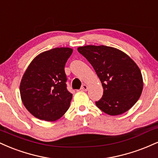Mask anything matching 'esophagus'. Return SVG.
<instances>
[{
  "label": "esophagus",
  "mask_w": 158,
  "mask_h": 158,
  "mask_svg": "<svg viewBox=\"0 0 158 158\" xmlns=\"http://www.w3.org/2000/svg\"><path fill=\"white\" fill-rule=\"evenodd\" d=\"M88 89V86L87 85H83L81 87V90H83V91H86Z\"/></svg>",
  "instance_id": "obj_1"
}]
</instances>
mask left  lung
Instances as JSON below:
<instances>
[{"label": "left lung", "instance_id": "1", "mask_svg": "<svg viewBox=\"0 0 158 158\" xmlns=\"http://www.w3.org/2000/svg\"><path fill=\"white\" fill-rule=\"evenodd\" d=\"M93 66L103 88L102 97L96 102L107 114L117 116L131 108L140 97L143 81L140 70L127 54L111 47L78 48Z\"/></svg>", "mask_w": 158, "mask_h": 158}]
</instances>
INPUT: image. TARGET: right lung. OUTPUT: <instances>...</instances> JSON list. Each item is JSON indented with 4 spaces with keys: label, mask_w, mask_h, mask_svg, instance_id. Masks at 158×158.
Masks as SVG:
<instances>
[{
    "label": "right lung",
    "mask_w": 158,
    "mask_h": 158,
    "mask_svg": "<svg viewBox=\"0 0 158 158\" xmlns=\"http://www.w3.org/2000/svg\"><path fill=\"white\" fill-rule=\"evenodd\" d=\"M72 52L69 48L41 52L23 74L20 85L21 100L36 118L52 122L68 110L73 94L67 89L64 66Z\"/></svg>",
    "instance_id": "right-lung-1"
}]
</instances>
